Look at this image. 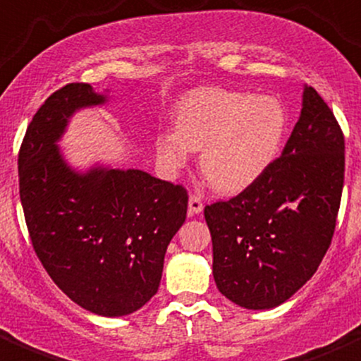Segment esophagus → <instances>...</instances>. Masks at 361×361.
I'll use <instances>...</instances> for the list:
<instances>
[{
  "instance_id": "esophagus-1",
  "label": "esophagus",
  "mask_w": 361,
  "mask_h": 361,
  "mask_svg": "<svg viewBox=\"0 0 361 361\" xmlns=\"http://www.w3.org/2000/svg\"><path fill=\"white\" fill-rule=\"evenodd\" d=\"M202 212V197L201 194H192L188 199V215H197Z\"/></svg>"
}]
</instances>
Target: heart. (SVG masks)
<instances>
[{
    "instance_id": "1",
    "label": "heart",
    "mask_w": 361,
    "mask_h": 361,
    "mask_svg": "<svg viewBox=\"0 0 361 361\" xmlns=\"http://www.w3.org/2000/svg\"><path fill=\"white\" fill-rule=\"evenodd\" d=\"M286 128L288 113L275 97L208 87L183 100L176 134L160 135L157 149L169 167L183 166L187 148L202 152L206 181L215 190L236 194L277 159Z\"/></svg>"
}]
</instances>
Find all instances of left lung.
<instances>
[{
  "label": "left lung",
  "mask_w": 361,
  "mask_h": 361,
  "mask_svg": "<svg viewBox=\"0 0 361 361\" xmlns=\"http://www.w3.org/2000/svg\"><path fill=\"white\" fill-rule=\"evenodd\" d=\"M344 134L312 86L281 157L252 185L212 202L213 279L245 309H274L291 298L330 248L344 187Z\"/></svg>",
  "instance_id": "8db88e82"
}]
</instances>
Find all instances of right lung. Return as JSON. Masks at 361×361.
I'll return each instance as SVG.
<instances>
[{
  "instance_id": "obj_1",
  "label": "right lung",
  "mask_w": 361,
  "mask_h": 361,
  "mask_svg": "<svg viewBox=\"0 0 361 361\" xmlns=\"http://www.w3.org/2000/svg\"><path fill=\"white\" fill-rule=\"evenodd\" d=\"M104 102L86 82L59 87L27 125L17 167L27 233L49 277L82 309L116 317L159 291L188 194L145 171L66 167L54 145L66 121L79 107Z\"/></svg>"
}]
</instances>
